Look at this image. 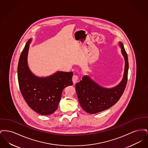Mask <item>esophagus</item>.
<instances>
[{"label":"esophagus","mask_w":148,"mask_h":148,"mask_svg":"<svg viewBox=\"0 0 148 148\" xmlns=\"http://www.w3.org/2000/svg\"><path fill=\"white\" fill-rule=\"evenodd\" d=\"M72 80H73V82L74 84H75L79 81V77H78L77 75H73V77H72Z\"/></svg>","instance_id":"1"}]
</instances>
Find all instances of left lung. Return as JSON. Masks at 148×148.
I'll return each instance as SVG.
<instances>
[{"label": "left lung", "mask_w": 148, "mask_h": 148, "mask_svg": "<svg viewBox=\"0 0 148 148\" xmlns=\"http://www.w3.org/2000/svg\"><path fill=\"white\" fill-rule=\"evenodd\" d=\"M121 51L125 60L123 77L119 84L112 88L103 87L88 75L75 85L79 102L83 110L89 114H95L110 108L119 100L127 85L129 69L128 58L123 43L119 42Z\"/></svg>", "instance_id": "obj_1"}]
</instances>
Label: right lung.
<instances>
[{
    "label": "right lung",
    "mask_w": 148,
    "mask_h": 148,
    "mask_svg": "<svg viewBox=\"0 0 148 148\" xmlns=\"http://www.w3.org/2000/svg\"><path fill=\"white\" fill-rule=\"evenodd\" d=\"M30 38L21 52L18 65V79L21 94L29 106L39 114L47 115L58 109L64 89L72 85L73 73L58 71L45 77L36 76L28 64Z\"/></svg>",
    "instance_id": "add662e5"
}]
</instances>
